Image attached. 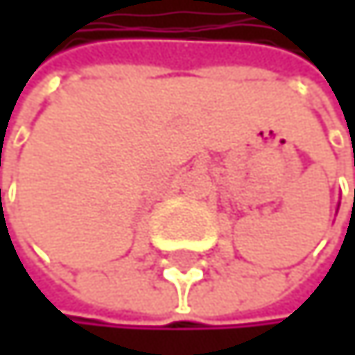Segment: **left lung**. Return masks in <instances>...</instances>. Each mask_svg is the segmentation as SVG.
I'll return each mask as SVG.
<instances>
[{"mask_svg": "<svg viewBox=\"0 0 355 355\" xmlns=\"http://www.w3.org/2000/svg\"><path fill=\"white\" fill-rule=\"evenodd\" d=\"M354 155H355V151H354ZM354 207H355V189H354Z\"/></svg>", "mask_w": 355, "mask_h": 355, "instance_id": "8db88e82", "label": "left lung"}]
</instances>
